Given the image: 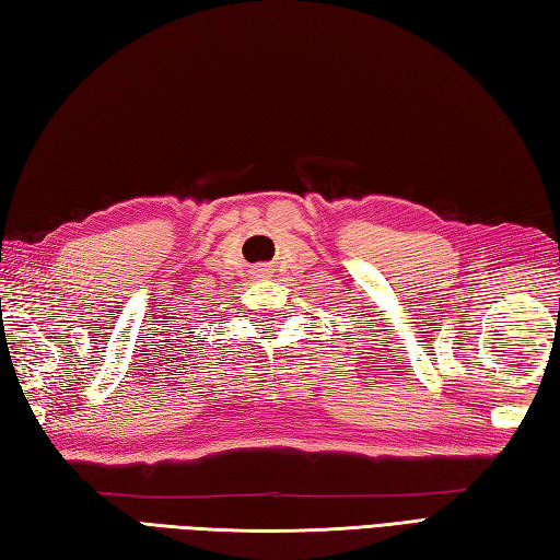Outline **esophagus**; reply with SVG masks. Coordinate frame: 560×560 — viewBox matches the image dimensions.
<instances>
[{
  "label": "esophagus",
  "instance_id": "34e87169",
  "mask_svg": "<svg viewBox=\"0 0 560 560\" xmlns=\"http://www.w3.org/2000/svg\"><path fill=\"white\" fill-rule=\"evenodd\" d=\"M270 272H272L270 266H256V268H254V276H256V278H266V276H270Z\"/></svg>",
  "mask_w": 560,
  "mask_h": 560
}]
</instances>
